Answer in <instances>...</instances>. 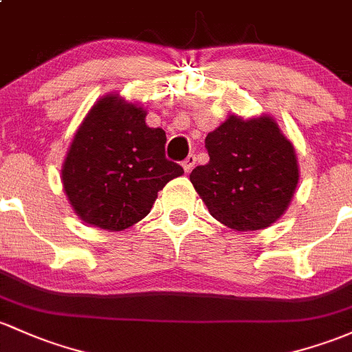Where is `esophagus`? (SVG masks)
<instances>
[{
	"label": "esophagus",
	"mask_w": 352,
	"mask_h": 352,
	"mask_svg": "<svg viewBox=\"0 0 352 352\" xmlns=\"http://www.w3.org/2000/svg\"><path fill=\"white\" fill-rule=\"evenodd\" d=\"M195 164H196V156H195V154H190V156H188L186 160L183 161V168H184V171H186V173H191V171H192V168H195Z\"/></svg>",
	"instance_id": "obj_1"
}]
</instances>
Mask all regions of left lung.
<instances>
[{
	"label": "left lung",
	"mask_w": 352,
	"mask_h": 352,
	"mask_svg": "<svg viewBox=\"0 0 352 352\" xmlns=\"http://www.w3.org/2000/svg\"><path fill=\"white\" fill-rule=\"evenodd\" d=\"M210 162L190 179L211 217L238 232L262 230L282 217L298 183L292 142L270 117L230 116L206 135Z\"/></svg>",
	"instance_id": "8db88e82"
}]
</instances>
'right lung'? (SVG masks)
I'll return each instance as SVG.
<instances>
[{"label":"right lung","instance_id":"add662e5","mask_svg":"<svg viewBox=\"0 0 352 352\" xmlns=\"http://www.w3.org/2000/svg\"><path fill=\"white\" fill-rule=\"evenodd\" d=\"M166 132L146 126V111L104 97L78 127L63 162V190L85 223L120 232L147 217L157 191L183 175L166 160Z\"/></svg>","mask_w":352,"mask_h":352}]
</instances>
